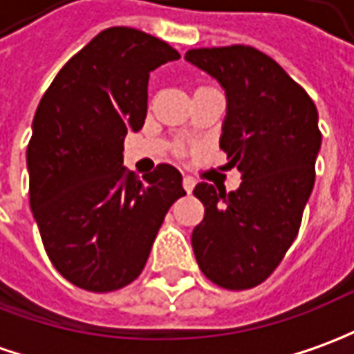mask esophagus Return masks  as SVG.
<instances>
[{"mask_svg": "<svg viewBox=\"0 0 354 354\" xmlns=\"http://www.w3.org/2000/svg\"><path fill=\"white\" fill-rule=\"evenodd\" d=\"M182 186H184V189H186L187 194L196 187V180L194 178H189V176H184V180H182Z\"/></svg>", "mask_w": 354, "mask_h": 354, "instance_id": "34e87169", "label": "esophagus"}]
</instances>
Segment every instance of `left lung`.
<instances>
[{
    "label": "left lung",
    "mask_w": 354,
    "mask_h": 354,
    "mask_svg": "<svg viewBox=\"0 0 354 354\" xmlns=\"http://www.w3.org/2000/svg\"><path fill=\"white\" fill-rule=\"evenodd\" d=\"M186 62L217 79L227 96L218 139L242 172L236 192L199 182L203 221L192 246L203 275L244 290L275 271L302 221L322 145L318 110L275 59L250 46L197 48Z\"/></svg>",
    "instance_id": "8db88e82"
}]
</instances>
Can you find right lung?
I'll return each instance as SVG.
<instances>
[{"label": "right lung", "mask_w": 354, "mask_h": 354, "mask_svg": "<svg viewBox=\"0 0 354 354\" xmlns=\"http://www.w3.org/2000/svg\"><path fill=\"white\" fill-rule=\"evenodd\" d=\"M180 54L129 26L96 35L46 91L26 147L30 209L46 254L75 287L110 292L139 277L170 205L186 192L172 165L143 180L124 139L147 116L149 73Z\"/></svg>", "instance_id": "add662e5"}]
</instances>
